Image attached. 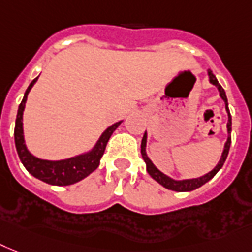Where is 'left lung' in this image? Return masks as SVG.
Instances as JSON below:
<instances>
[{"label": "left lung", "mask_w": 252, "mask_h": 252, "mask_svg": "<svg viewBox=\"0 0 252 252\" xmlns=\"http://www.w3.org/2000/svg\"><path fill=\"white\" fill-rule=\"evenodd\" d=\"M208 73V80H210V83L212 85L218 88L219 94H220V97L225 103V110L226 114H228V124H226V130H228V138H226V142L224 145V150H222L221 158L220 160L218 161V164L215 165L214 169H211L210 172H207L206 175L200 176V177H195V179H185V180H176L172 179V177H169L168 175H165L161 171H159L157 167L154 165V163L151 161V159L147 157L146 153V142H147V133L145 132L144 137H142V142H141V154H142V159L146 163V169L149 175L153 177V179L157 181V183L160 184L161 186H164L165 189L173 190V191H191V190H195L198 188H200L202 185H204L206 183H208L210 180L214 177L216 173L221 169V167L224 165L226 160V157H228L229 149H230V142H232V137H230V133H232V116H230V111H229L228 107V98H226L225 91L222 89V87L219 84L218 79L215 76L214 73H212L211 69H207Z\"/></svg>", "instance_id": "1"}]
</instances>
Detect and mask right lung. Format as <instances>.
Wrapping results in <instances>:
<instances>
[{"label": "right lung", "mask_w": 252, "mask_h": 252, "mask_svg": "<svg viewBox=\"0 0 252 252\" xmlns=\"http://www.w3.org/2000/svg\"><path fill=\"white\" fill-rule=\"evenodd\" d=\"M38 76L32 83L30 87L27 88L24 97L20 102L18 114H16L15 120V130H14V138H15V147L19 155L20 161L23 163L26 169L31 175L36 179L49 184V185L55 186H67L76 184L85 179L87 176L91 175L93 171L98 168L99 161H101L102 155L105 153L106 145H107L110 137L114 133V130L118 128L123 123L120 122L114 123L110 126L105 132L102 133L97 142L94 144L91 150L81 153L79 155L71 157L67 159H61V160H48V159H41L34 157L26 145L24 140V130H23V112L26 108V102L28 93L31 92Z\"/></svg>", "instance_id": "right-lung-1"}]
</instances>
